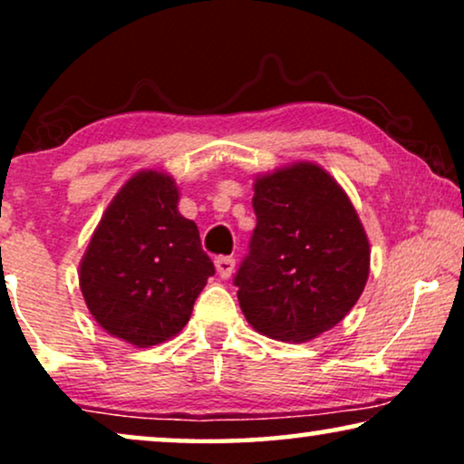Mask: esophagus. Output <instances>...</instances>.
<instances>
[{
  "label": "esophagus",
  "mask_w": 464,
  "mask_h": 464,
  "mask_svg": "<svg viewBox=\"0 0 464 464\" xmlns=\"http://www.w3.org/2000/svg\"><path fill=\"white\" fill-rule=\"evenodd\" d=\"M234 264H237V262H234L232 257H226V256L218 257V259H215V268H218V275L221 278H230L232 272H234Z\"/></svg>",
  "instance_id": "esophagus-1"
}]
</instances>
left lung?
I'll use <instances>...</instances> for the list:
<instances>
[{"instance_id": "1", "label": "left lung", "mask_w": 464, "mask_h": 464, "mask_svg": "<svg viewBox=\"0 0 464 464\" xmlns=\"http://www.w3.org/2000/svg\"><path fill=\"white\" fill-rule=\"evenodd\" d=\"M257 226L234 276L245 319L281 342H308L338 325L363 294L370 240L351 198L314 162L253 183Z\"/></svg>"}]
</instances>
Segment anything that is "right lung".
I'll use <instances>...</instances> for the list:
<instances>
[{"label":"right lung","instance_id":"add662e5","mask_svg":"<svg viewBox=\"0 0 464 464\" xmlns=\"http://www.w3.org/2000/svg\"><path fill=\"white\" fill-rule=\"evenodd\" d=\"M177 202L173 177L139 170L113 196L80 262V289L94 321L137 348L179 334L215 275L198 227Z\"/></svg>","mask_w":464,"mask_h":464}]
</instances>
